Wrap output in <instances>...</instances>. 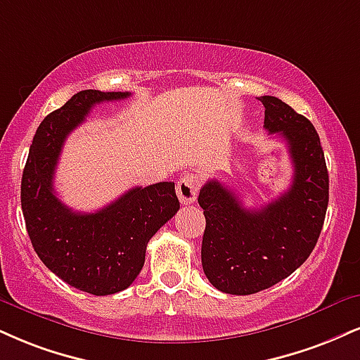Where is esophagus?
I'll return each mask as SVG.
<instances>
[{"label":"esophagus","mask_w":360,"mask_h":360,"mask_svg":"<svg viewBox=\"0 0 360 360\" xmlns=\"http://www.w3.org/2000/svg\"><path fill=\"white\" fill-rule=\"evenodd\" d=\"M199 191V179L193 174H186L179 179V183L176 186V193L179 201L183 205H193L198 198Z\"/></svg>","instance_id":"esophagus-1"}]
</instances>
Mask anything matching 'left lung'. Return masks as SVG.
<instances>
[{
	"label": "left lung",
	"mask_w": 360,
	"mask_h": 360,
	"mask_svg": "<svg viewBox=\"0 0 360 360\" xmlns=\"http://www.w3.org/2000/svg\"><path fill=\"white\" fill-rule=\"evenodd\" d=\"M265 129L280 132L293 164L292 186L262 210H246L231 189L210 179L201 263L214 288L251 295L292 275L317 245L328 205V172L320 137L307 117L271 95L259 97Z\"/></svg>",
	"instance_id": "left-lung-1"
}]
</instances>
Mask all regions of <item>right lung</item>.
I'll return each instance as SVG.
<instances>
[{"mask_svg":"<svg viewBox=\"0 0 360 360\" xmlns=\"http://www.w3.org/2000/svg\"><path fill=\"white\" fill-rule=\"evenodd\" d=\"M129 92L82 90L43 119L21 177V210L30 240L49 270L73 288L112 295L141 274L149 240L179 210L174 183L132 188L95 213H79L56 198L53 176L65 139L94 105Z\"/></svg>","mask_w":360,"mask_h":360,"instance_id":"right-lung-1","label":"right lung"}]
</instances>
